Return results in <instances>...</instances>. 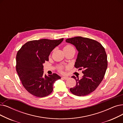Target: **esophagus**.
<instances>
[{"mask_svg":"<svg viewBox=\"0 0 123 123\" xmlns=\"http://www.w3.org/2000/svg\"><path fill=\"white\" fill-rule=\"evenodd\" d=\"M62 78L64 79H65V80H67L69 78V77H67V76H63V77H62Z\"/></svg>","mask_w":123,"mask_h":123,"instance_id":"1","label":"esophagus"}]
</instances>
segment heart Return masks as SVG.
<instances>
[{
    "label": "heart",
    "instance_id": "heart-1",
    "mask_svg": "<svg viewBox=\"0 0 123 123\" xmlns=\"http://www.w3.org/2000/svg\"><path fill=\"white\" fill-rule=\"evenodd\" d=\"M73 48L71 46L69 45H67L64 47V49H69V48ZM60 69H61L62 67H60Z\"/></svg>",
    "mask_w": 123,
    "mask_h": 123
}]
</instances>
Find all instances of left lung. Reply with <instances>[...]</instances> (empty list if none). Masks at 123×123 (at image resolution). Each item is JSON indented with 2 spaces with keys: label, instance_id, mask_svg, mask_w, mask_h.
I'll return each mask as SVG.
<instances>
[{
  "label": "left lung",
  "instance_id": "8db88e82",
  "mask_svg": "<svg viewBox=\"0 0 123 123\" xmlns=\"http://www.w3.org/2000/svg\"><path fill=\"white\" fill-rule=\"evenodd\" d=\"M73 45L78 52L74 66L83 69V76L79 79L75 76V86L70 90L73 94L81 97L92 93L102 81L108 67L107 56L105 49L99 42L81 37L66 40Z\"/></svg>",
  "mask_w": 123,
  "mask_h": 123
}]
</instances>
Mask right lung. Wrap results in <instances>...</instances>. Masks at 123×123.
<instances>
[{
    "label": "right lung",
    "instance_id": "1",
    "mask_svg": "<svg viewBox=\"0 0 123 123\" xmlns=\"http://www.w3.org/2000/svg\"><path fill=\"white\" fill-rule=\"evenodd\" d=\"M64 39L51 40L41 39L28 42L18 52L16 69L24 87L37 97L49 95L54 82L61 77L56 73L44 74L43 64L49 61V56Z\"/></svg>",
    "mask_w": 123,
    "mask_h": 123
}]
</instances>
